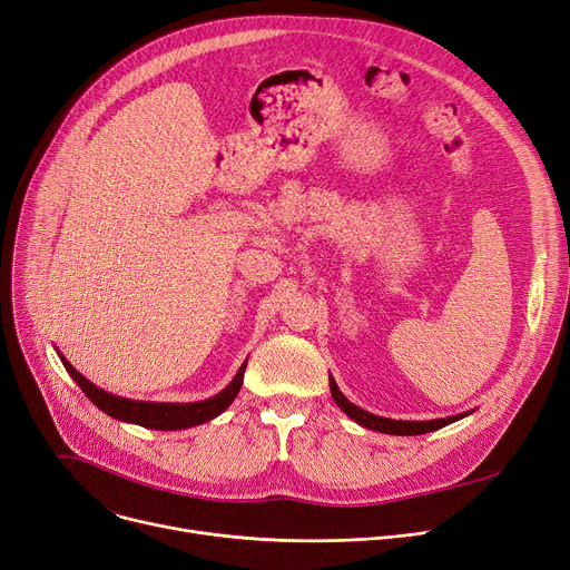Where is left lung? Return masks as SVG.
Listing matches in <instances>:
<instances>
[{
	"mask_svg": "<svg viewBox=\"0 0 570 570\" xmlns=\"http://www.w3.org/2000/svg\"><path fill=\"white\" fill-rule=\"evenodd\" d=\"M331 393H333V400L337 402V406L348 415L353 417V421L357 425H363L367 430H374V432H381V434H395V436H415V434H428V432H434L439 428H445L451 425L455 421H460V417L469 415V413H460V415H448V417H439V421H393V417H381V415H374L361 406L351 404L342 391L337 387L335 379L331 376Z\"/></svg>",
	"mask_w": 570,
	"mask_h": 570,
	"instance_id": "obj_1",
	"label": "left lung"
}]
</instances>
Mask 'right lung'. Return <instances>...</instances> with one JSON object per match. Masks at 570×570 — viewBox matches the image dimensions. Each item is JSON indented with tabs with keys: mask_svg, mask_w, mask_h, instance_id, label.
<instances>
[{
	"mask_svg": "<svg viewBox=\"0 0 570 570\" xmlns=\"http://www.w3.org/2000/svg\"><path fill=\"white\" fill-rule=\"evenodd\" d=\"M59 357H62V365L67 367L71 379L80 385V391L89 397V402L99 406L110 417H117V421L134 423L149 430H187V428L213 421V417L226 411L237 397L239 387H243L245 367H247V361H245L243 367L237 370L235 379L215 397L203 400V402H189V404H177V402L173 404V402H138V400L110 395L101 391V387H97L92 381H87L62 353H59Z\"/></svg>",
	"mask_w": 570,
	"mask_h": 570,
	"instance_id": "obj_1",
	"label": "right lung"
}]
</instances>
